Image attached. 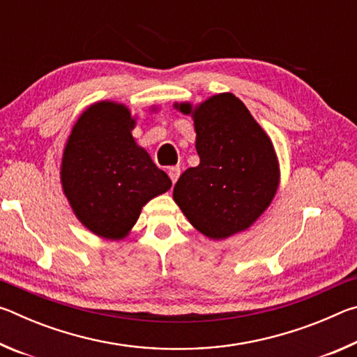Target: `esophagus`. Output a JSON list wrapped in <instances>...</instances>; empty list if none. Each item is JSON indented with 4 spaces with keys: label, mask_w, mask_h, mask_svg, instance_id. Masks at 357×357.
<instances>
[{
    "label": "esophagus",
    "mask_w": 357,
    "mask_h": 357,
    "mask_svg": "<svg viewBox=\"0 0 357 357\" xmlns=\"http://www.w3.org/2000/svg\"><path fill=\"white\" fill-rule=\"evenodd\" d=\"M179 174H181V168H179V167H172V168H168V176H170V179H172V183H173V184L176 183V181H178Z\"/></svg>",
    "instance_id": "34e87169"
}]
</instances>
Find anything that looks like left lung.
<instances>
[{
  "label": "left lung",
  "instance_id": "left-lung-1",
  "mask_svg": "<svg viewBox=\"0 0 357 357\" xmlns=\"http://www.w3.org/2000/svg\"><path fill=\"white\" fill-rule=\"evenodd\" d=\"M200 164L187 168L173 200L193 227L211 239H225L249 228L275 197L280 170L273 142L247 107L231 93L215 94L192 107Z\"/></svg>",
  "mask_w": 357,
  "mask_h": 357
}]
</instances>
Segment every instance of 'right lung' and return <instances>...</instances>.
Instances as JSON below:
<instances>
[{
  "label": "right lung",
  "instance_id": "1",
  "mask_svg": "<svg viewBox=\"0 0 357 357\" xmlns=\"http://www.w3.org/2000/svg\"><path fill=\"white\" fill-rule=\"evenodd\" d=\"M129 108L112 100L82 113L61 162L64 195L77 219L105 239H123L151 198L172 187L146 149L138 146Z\"/></svg>",
  "mask_w": 357,
  "mask_h": 357
}]
</instances>
